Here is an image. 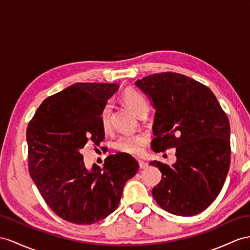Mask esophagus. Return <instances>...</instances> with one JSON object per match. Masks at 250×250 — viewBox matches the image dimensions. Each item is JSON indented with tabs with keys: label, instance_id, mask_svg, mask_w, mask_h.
Returning a JSON list of instances; mask_svg holds the SVG:
<instances>
[{
	"label": "esophagus",
	"instance_id": "1",
	"mask_svg": "<svg viewBox=\"0 0 250 250\" xmlns=\"http://www.w3.org/2000/svg\"><path fill=\"white\" fill-rule=\"evenodd\" d=\"M138 164H139V168H140V169H146V168L149 167L148 163H146V162L142 161V159H139V161H138Z\"/></svg>",
	"mask_w": 250,
	"mask_h": 250
}]
</instances>
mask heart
<instances>
[{
	"mask_svg": "<svg viewBox=\"0 0 250 250\" xmlns=\"http://www.w3.org/2000/svg\"><path fill=\"white\" fill-rule=\"evenodd\" d=\"M121 101L130 110L135 113L137 116L143 111L146 110V101L144 96L134 88H126L121 94ZM110 115L111 107L105 105L100 115L101 125L106 130L110 125ZM146 143V137L143 134H135V135H124L120 136L115 143V149L121 153H126L131 155L142 154L144 146Z\"/></svg>",
	"mask_w": 250,
	"mask_h": 250,
	"instance_id": "obj_1",
	"label": "heart"
}]
</instances>
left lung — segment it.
<instances>
[{
	"instance_id": "obj_1",
	"label": "left lung",
	"mask_w": 250,
	"mask_h": 250,
	"mask_svg": "<svg viewBox=\"0 0 250 250\" xmlns=\"http://www.w3.org/2000/svg\"><path fill=\"white\" fill-rule=\"evenodd\" d=\"M155 107L152 150L176 148L172 166L151 162L162 172L152 189L159 207L191 216L210 206L230 166V125L211 89L177 73H159L135 82Z\"/></svg>"
}]
</instances>
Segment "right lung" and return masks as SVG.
<instances>
[{
    "label": "right lung",
    "instance_id": "1",
    "mask_svg": "<svg viewBox=\"0 0 250 250\" xmlns=\"http://www.w3.org/2000/svg\"><path fill=\"white\" fill-rule=\"evenodd\" d=\"M117 83L80 82L44 100L29 121L28 170L44 201L67 222L89 225L116 210L123 189L138 171L126 153L87 170L81 149L104 139L100 115Z\"/></svg>",
    "mask_w": 250,
    "mask_h": 250
}]
</instances>
